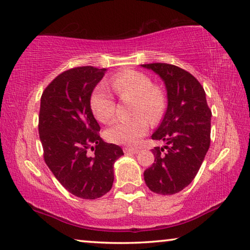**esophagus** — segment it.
Masks as SVG:
<instances>
[{"label": "esophagus", "mask_w": 250, "mask_h": 250, "mask_svg": "<svg viewBox=\"0 0 250 250\" xmlns=\"http://www.w3.org/2000/svg\"><path fill=\"white\" fill-rule=\"evenodd\" d=\"M124 151H125V154H138V152H139V150H138V149H133V148H128V147H125V148H124Z\"/></svg>", "instance_id": "1"}]
</instances>
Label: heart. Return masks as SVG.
<instances>
[{
	"mask_svg": "<svg viewBox=\"0 0 250 250\" xmlns=\"http://www.w3.org/2000/svg\"><path fill=\"white\" fill-rule=\"evenodd\" d=\"M111 85L121 99H131L135 101L133 113L139 115L115 121L106 130L107 140L118 145L136 146L147 135L149 129L148 119L140 113H144L152 121L157 120L165 106L164 96L161 91L152 87L149 77L137 72H126L118 75L111 82ZM91 109L95 118L101 122H109L113 118L115 103L106 86L100 85L93 92Z\"/></svg>",
	"mask_w": 250,
	"mask_h": 250,
	"instance_id": "b5f03b06",
	"label": "heart"
}]
</instances>
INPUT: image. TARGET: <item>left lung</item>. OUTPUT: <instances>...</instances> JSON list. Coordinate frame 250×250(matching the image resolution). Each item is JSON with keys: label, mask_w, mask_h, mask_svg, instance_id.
Wrapping results in <instances>:
<instances>
[{"label": "left lung", "mask_w": 250, "mask_h": 250, "mask_svg": "<svg viewBox=\"0 0 250 250\" xmlns=\"http://www.w3.org/2000/svg\"><path fill=\"white\" fill-rule=\"evenodd\" d=\"M161 77L167 93V109L151 139L164 141L155 147V163L145 170L149 189L162 195L181 192L194 180L210 147L211 118L206 92L188 72L155 62L140 65Z\"/></svg>", "instance_id": "obj_1"}]
</instances>
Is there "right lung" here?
<instances>
[{
	"instance_id": "obj_1",
	"label": "right lung",
	"mask_w": 250,
	"mask_h": 250,
	"mask_svg": "<svg viewBox=\"0 0 250 250\" xmlns=\"http://www.w3.org/2000/svg\"><path fill=\"white\" fill-rule=\"evenodd\" d=\"M105 68L76 67L58 75L40 100L39 137L43 158L59 183L81 199L95 200L113 185L121 147L104 143L91 96ZM92 150L93 152L91 153Z\"/></svg>"
}]
</instances>
